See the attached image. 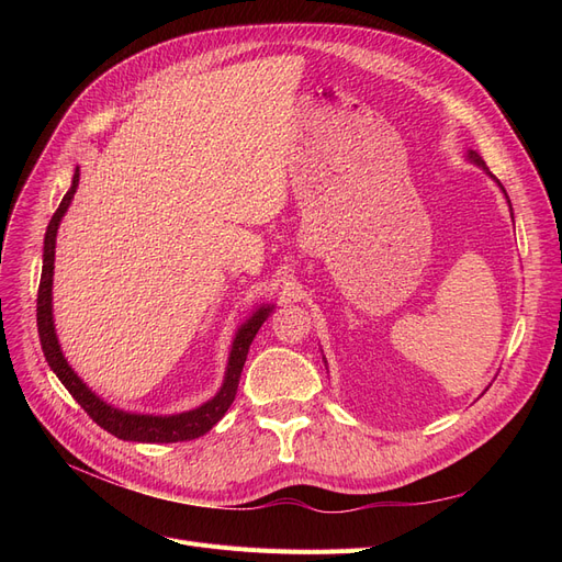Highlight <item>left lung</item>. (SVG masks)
<instances>
[{"instance_id":"left-lung-1","label":"left lung","mask_w":562,"mask_h":562,"mask_svg":"<svg viewBox=\"0 0 562 562\" xmlns=\"http://www.w3.org/2000/svg\"><path fill=\"white\" fill-rule=\"evenodd\" d=\"M469 159H473V164H479V166H483V168H485V171H487V166H485V161H483V159H481L479 155H475V151H469ZM487 173H490V171H487ZM490 176H492V173H490ZM492 178H495V176H492ZM495 180H497V178H495ZM497 182H499V180H497ZM499 187H502V184H499ZM502 190H504V187H502ZM504 194H506V192H504Z\"/></svg>"}]
</instances>
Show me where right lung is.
<instances>
[{"mask_svg":"<svg viewBox=\"0 0 562 562\" xmlns=\"http://www.w3.org/2000/svg\"><path fill=\"white\" fill-rule=\"evenodd\" d=\"M77 184H79V168L75 171L72 187L63 196L54 217H50V223L46 227V236H44V265H42L40 291H37V330H40V342H42L46 361H48L50 370L58 375V380L65 384V389L70 391L72 398L83 407V411H87V415L98 424V427H103L112 436L124 438V440H138V443H180V440L199 438L206 431H211L215 424L225 417L229 405L234 403L236 389H239V380H241V370H244L246 356H248V347L252 342L255 333L260 330L265 318L269 316V307H262L260 312H255L239 328V333H236L223 389H220V394L213 401L203 403L201 407H196V411L171 415V417H151V415H131L124 411H116V407L108 405L105 401H100L93 391L75 375V370L67 366L65 356L58 347L56 330H54V314H50L56 232L60 225V217L65 215L67 206H70V201L77 192Z\"/></svg>","mask_w":562,"mask_h":562,"instance_id":"1","label":"right lung"}]
</instances>
